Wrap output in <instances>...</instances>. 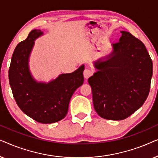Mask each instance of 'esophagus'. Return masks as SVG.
Wrapping results in <instances>:
<instances>
[{
    "mask_svg": "<svg viewBox=\"0 0 158 158\" xmlns=\"http://www.w3.org/2000/svg\"><path fill=\"white\" fill-rule=\"evenodd\" d=\"M91 75H92V72L89 70V69H85V70H84L83 72V76L85 79H88Z\"/></svg>",
    "mask_w": 158,
    "mask_h": 158,
    "instance_id": "esophagus-1",
    "label": "esophagus"
}]
</instances>
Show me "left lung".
<instances>
[{"mask_svg":"<svg viewBox=\"0 0 158 158\" xmlns=\"http://www.w3.org/2000/svg\"><path fill=\"white\" fill-rule=\"evenodd\" d=\"M113 52L94 62L98 71L88 78L94 109L101 117L123 120L143 105L152 76V62L145 46L122 31ZM104 59V60H103Z\"/></svg>","mask_w":158,"mask_h":158,"instance_id":"8db88e82","label":"left lung"}]
</instances>
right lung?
<instances>
[{
	"label": "right lung",
	"mask_w": 158,
	"mask_h": 158,
	"mask_svg": "<svg viewBox=\"0 0 158 158\" xmlns=\"http://www.w3.org/2000/svg\"><path fill=\"white\" fill-rule=\"evenodd\" d=\"M43 34L34 29L19 43L13 53L8 77L15 101L25 114L37 122L52 124L65 117L73 93L83 85L84 65L49 82H37L29 68L34 40Z\"/></svg>",
	"instance_id": "obj_1"
}]
</instances>
